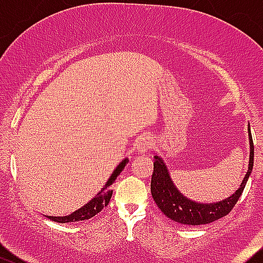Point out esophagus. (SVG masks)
I'll use <instances>...</instances> for the list:
<instances>
[{
  "instance_id": "esophagus-1",
  "label": "esophagus",
  "mask_w": 263,
  "mask_h": 263,
  "mask_svg": "<svg viewBox=\"0 0 263 263\" xmlns=\"http://www.w3.org/2000/svg\"><path fill=\"white\" fill-rule=\"evenodd\" d=\"M151 146H153V140H151L150 136H144L140 139V141L137 142V150H139V153H147L148 150H150Z\"/></svg>"
}]
</instances>
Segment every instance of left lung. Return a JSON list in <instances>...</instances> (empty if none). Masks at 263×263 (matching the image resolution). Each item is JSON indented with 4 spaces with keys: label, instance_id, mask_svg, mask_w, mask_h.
I'll return each instance as SVG.
<instances>
[{
    "label": "left lung",
    "instance_id": "obj_1",
    "mask_svg": "<svg viewBox=\"0 0 263 263\" xmlns=\"http://www.w3.org/2000/svg\"><path fill=\"white\" fill-rule=\"evenodd\" d=\"M248 136L251 153H249L248 172H247L245 179L240 183V187L238 188L234 195L216 203H200L184 197L177 190L174 183L172 182L166 165L161 160L160 156H155L154 172L153 177H151V195H153L154 201L161 210V213L168 216L169 219L183 225L209 224V222H213L215 220L220 219V217L227 216L232 211V209L234 208L240 196H242L246 183L248 181L252 168H253L254 146L249 124Z\"/></svg>",
    "mask_w": 263,
    "mask_h": 263
}]
</instances>
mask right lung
<instances>
[{"instance_id": "obj_1", "label": "right lung", "mask_w": 263, "mask_h": 263, "mask_svg": "<svg viewBox=\"0 0 263 263\" xmlns=\"http://www.w3.org/2000/svg\"><path fill=\"white\" fill-rule=\"evenodd\" d=\"M128 163V159H124L121 164H118V166L116 168V171L113 172L110 178L108 179L107 184L103 187V190L92 198L91 201L86 203L85 206H82L81 209L76 210L75 213H72L71 215H67V216H47L48 219L52 220V221H57L63 224V222H75V221H82V220H87L90 217L95 216L98 213L103 210L105 206L109 203L110 197H112L113 190H110L109 185H112L115 181L117 179V177L119 176V173L122 172V169L126 166V164Z\"/></svg>"}]
</instances>
